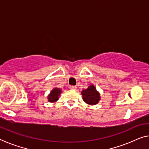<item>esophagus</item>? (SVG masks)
Here are the masks:
<instances>
[{
  "label": "esophagus",
  "mask_w": 149,
  "mask_h": 149,
  "mask_svg": "<svg viewBox=\"0 0 149 149\" xmlns=\"http://www.w3.org/2000/svg\"><path fill=\"white\" fill-rule=\"evenodd\" d=\"M70 90H76L77 87H76V86H70Z\"/></svg>",
  "instance_id": "1"
}]
</instances>
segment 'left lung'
Here are the masks:
<instances>
[{
  "instance_id": "8db88e82",
  "label": "left lung",
  "mask_w": 149,
  "mask_h": 149,
  "mask_svg": "<svg viewBox=\"0 0 149 149\" xmlns=\"http://www.w3.org/2000/svg\"><path fill=\"white\" fill-rule=\"evenodd\" d=\"M84 101L90 105H96L100 100V93L96 90L94 85H91L81 92Z\"/></svg>"
}]
</instances>
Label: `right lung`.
<instances>
[{
    "instance_id": "obj_1",
    "label": "right lung",
    "mask_w": 149,
    "mask_h": 149,
    "mask_svg": "<svg viewBox=\"0 0 149 149\" xmlns=\"http://www.w3.org/2000/svg\"><path fill=\"white\" fill-rule=\"evenodd\" d=\"M61 93V90L59 88H53L47 97L48 101L49 102H55L59 99V96H60Z\"/></svg>"
}]
</instances>
